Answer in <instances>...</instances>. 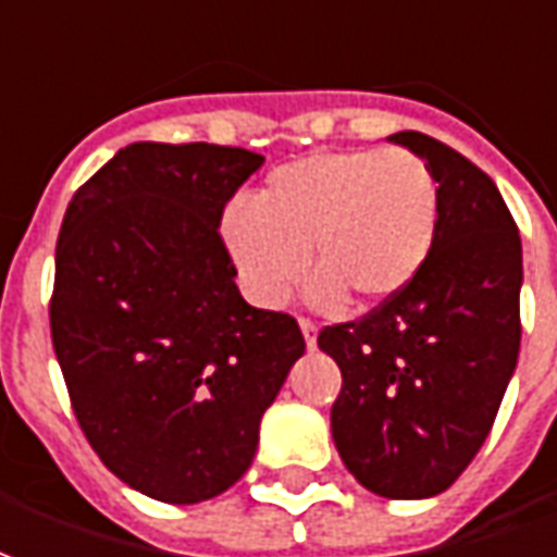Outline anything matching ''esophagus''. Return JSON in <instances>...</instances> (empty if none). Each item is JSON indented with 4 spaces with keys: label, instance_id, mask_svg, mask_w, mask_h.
Segmentation results:
<instances>
[{
    "label": "esophagus",
    "instance_id": "esophagus-1",
    "mask_svg": "<svg viewBox=\"0 0 557 557\" xmlns=\"http://www.w3.org/2000/svg\"><path fill=\"white\" fill-rule=\"evenodd\" d=\"M300 330H302V336H306V345H309V348H315V339H318V324H315V321H309V318H300Z\"/></svg>",
    "mask_w": 557,
    "mask_h": 557
}]
</instances>
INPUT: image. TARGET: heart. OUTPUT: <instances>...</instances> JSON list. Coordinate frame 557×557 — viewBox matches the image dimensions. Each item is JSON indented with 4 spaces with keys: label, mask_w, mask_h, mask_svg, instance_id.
Instances as JSON below:
<instances>
[{
    "label": "heart",
    "mask_w": 557,
    "mask_h": 557,
    "mask_svg": "<svg viewBox=\"0 0 557 557\" xmlns=\"http://www.w3.org/2000/svg\"><path fill=\"white\" fill-rule=\"evenodd\" d=\"M440 233V184L406 148L327 151L275 169L230 209L224 239L245 290L278 306L309 267L321 300L370 309L424 272Z\"/></svg>",
    "instance_id": "heart-1"
}]
</instances>
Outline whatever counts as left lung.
<instances>
[{"label":"left lung","instance_id":"8db88e82","mask_svg":"<svg viewBox=\"0 0 557 557\" xmlns=\"http://www.w3.org/2000/svg\"><path fill=\"white\" fill-rule=\"evenodd\" d=\"M440 184V233L424 272L363 318L330 324L339 363L330 431L348 473L391 500L446 491L491 433L521 345V239L488 175L443 141L388 136Z\"/></svg>","mask_w":557,"mask_h":557}]
</instances>
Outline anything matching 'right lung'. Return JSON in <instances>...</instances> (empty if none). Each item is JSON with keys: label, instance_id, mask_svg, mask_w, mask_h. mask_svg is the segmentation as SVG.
I'll list each match as a JSON object with an SVG mask.
<instances>
[{"label": "right lung", "instance_id": "add662e5", "mask_svg": "<svg viewBox=\"0 0 557 557\" xmlns=\"http://www.w3.org/2000/svg\"><path fill=\"white\" fill-rule=\"evenodd\" d=\"M263 157L136 141L69 202L51 339L99 461L163 504H199L251 467L267 406L306 351L297 318L255 309L221 239Z\"/></svg>", "mask_w": 557, "mask_h": 557}]
</instances>
